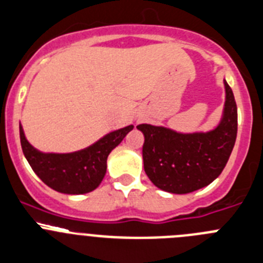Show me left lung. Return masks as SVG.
<instances>
[{"instance_id": "8db88e82", "label": "left lung", "mask_w": 263, "mask_h": 263, "mask_svg": "<svg viewBox=\"0 0 263 263\" xmlns=\"http://www.w3.org/2000/svg\"><path fill=\"white\" fill-rule=\"evenodd\" d=\"M223 117L208 133L182 134L164 126L141 124L144 172L152 183L172 194H189L208 186L222 173L237 133V107L224 81Z\"/></svg>"}]
</instances>
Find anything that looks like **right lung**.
Returning <instances> with one entry per match:
<instances>
[{"label": "right lung", "instance_id": "obj_1", "mask_svg": "<svg viewBox=\"0 0 263 263\" xmlns=\"http://www.w3.org/2000/svg\"><path fill=\"white\" fill-rule=\"evenodd\" d=\"M133 127L129 125L115 130L92 146L72 154H42L29 144L22 125L19 132L24 156L39 178L55 191L80 195L87 194L101 184L107 171L109 152L121 143Z\"/></svg>", "mask_w": 263, "mask_h": 263}]
</instances>
